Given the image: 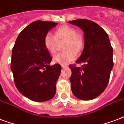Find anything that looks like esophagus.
<instances>
[{
  "label": "esophagus",
  "mask_w": 124,
  "mask_h": 124,
  "mask_svg": "<svg viewBox=\"0 0 124 124\" xmlns=\"http://www.w3.org/2000/svg\"><path fill=\"white\" fill-rule=\"evenodd\" d=\"M61 67L62 68H66V67H67V66L66 65H61Z\"/></svg>",
  "instance_id": "1"
}]
</instances>
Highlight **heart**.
I'll list each match as a JSON object with an SVG mask.
<instances>
[{
  "instance_id": "b5f03b06",
  "label": "heart",
  "mask_w": 124,
  "mask_h": 124,
  "mask_svg": "<svg viewBox=\"0 0 124 124\" xmlns=\"http://www.w3.org/2000/svg\"><path fill=\"white\" fill-rule=\"evenodd\" d=\"M66 39L64 49L66 51L57 53L54 55L53 61L55 63L65 65L75 60L77 53L83 48L84 39L80 33L77 32L75 28L69 26H62L55 31V37L51 33H47L43 38V44L47 51L54 53L56 51L57 40Z\"/></svg>"
}]
</instances>
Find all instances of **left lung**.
<instances>
[{"mask_svg":"<svg viewBox=\"0 0 124 124\" xmlns=\"http://www.w3.org/2000/svg\"><path fill=\"white\" fill-rule=\"evenodd\" d=\"M68 23L79 27L84 32L85 45L77 63L70 65L72 93L78 99L91 100L98 97L108 85L112 70L113 49L104 30L91 20L78 19Z\"/></svg>","mask_w":124,"mask_h":124,"instance_id":"1","label":"left lung"}]
</instances>
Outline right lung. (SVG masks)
Instances as JSON below:
<instances>
[{
  "instance_id": "1",
  "label": "right lung",
  "mask_w": 124,
  "mask_h": 124,
  "mask_svg": "<svg viewBox=\"0 0 124 124\" xmlns=\"http://www.w3.org/2000/svg\"><path fill=\"white\" fill-rule=\"evenodd\" d=\"M57 23L37 20L19 33L12 51L11 71L16 88L22 95L36 102L53 98L61 65H49L52 58L43 38Z\"/></svg>"
}]
</instances>
